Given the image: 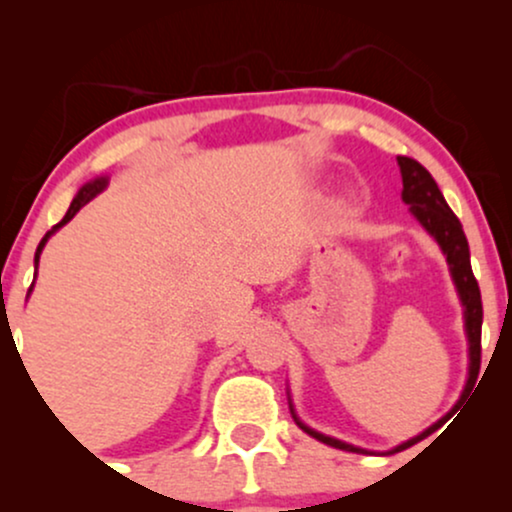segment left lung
<instances>
[{"label": "left lung", "mask_w": 512, "mask_h": 512, "mask_svg": "<svg viewBox=\"0 0 512 512\" xmlns=\"http://www.w3.org/2000/svg\"><path fill=\"white\" fill-rule=\"evenodd\" d=\"M397 163H399V170H402V185H404L402 199L409 204L411 211H414V216L421 221V226H424L426 231L438 240L440 248H443L445 257H448L452 279H455V286L457 291H460V298L464 305V325H467V337H469V380H467V387H464V395L460 399V402H464L467 392L472 390L474 380H477V373L481 366V317H484L479 284L477 279H474L472 264H469V245H467V238H464L462 223L457 221L455 214H452V209L448 207V202H445L443 192L438 190L436 180L431 178V173H428L419 161H414V158L409 156H397ZM298 426H301L308 436L317 438L320 443L332 445V448H339L346 452H363L361 448L342 443V440L322 436V433L313 431V428L303 426L301 421H298ZM431 431H436V426L428 428V431L421 433V436L407 440V443H402L392 452L407 450L409 445L419 443V440L426 438Z\"/></svg>", "instance_id": "8db88e82"}]
</instances>
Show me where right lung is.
<instances>
[{"label":"right lung","instance_id":"obj_1","mask_svg":"<svg viewBox=\"0 0 512 512\" xmlns=\"http://www.w3.org/2000/svg\"><path fill=\"white\" fill-rule=\"evenodd\" d=\"M103 187H105V178H98V180H93V182H86V185H84V187H81V190H79V195H76V197H74L72 207H69V211H67V214H64V219H62L60 223H57V226H55V228H52V231H48V233H45V238H43V240H40L38 250H35V264H38V257H40V252H43V245H45V243H48V238L52 236V233H55V231H57V228H62V226H64V223H67V221H72V219H74V214H76V211H79L81 207H84V204H86V202H91V199H93V197H96V195H98V192H101V190H103Z\"/></svg>","mask_w":512,"mask_h":512}]
</instances>
